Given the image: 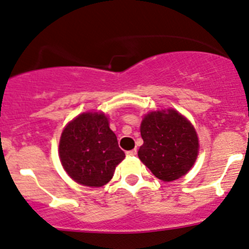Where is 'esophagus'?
I'll use <instances>...</instances> for the list:
<instances>
[{"label": "esophagus", "mask_w": 249, "mask_h": 249, "mask_svg": "<svg viewBox=\"0 0 249 249\" xmlns=\"http://www.w3.org/2000/svg\"><path fill=\"white\" fill-rule=\"evenodd\" d=\"M136 154H137V150H136V149H132V150L126 151L127 156H136Z\"/></svg>", "instance_id": "34e87169"}]
</instances>
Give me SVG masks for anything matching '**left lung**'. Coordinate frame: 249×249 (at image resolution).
Here are the masks:
<instances>
[{
  "mask_svg": "<svg viewBox=\"0 0 249 249\" xmlns=\"http://www.w3.org/2000/svg\"><path fill=\"white\" fill-rule=\"evenodd\" d=\"M143 145L138 158L162 181H173L190 171L198 155L195 127L174 109L150 112L141 125Z\"/></svg>",
  "mask_w": 249,
  "mask_h": 249,
  "instance_id": "left-lung-1",
  "label": "left lung"
}]
</instances>
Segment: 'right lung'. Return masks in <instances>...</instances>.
Instances as JSON below:
<instances>
[{"instance_id":"1","label":"right lung","mask_w":249,"mask_h":249,"mask_svg":"<svg viewBox=\"0 0 249 249\" xmlns=\"http://www.w3.org/2000/svg\"><path fill=\"white\" fill-rule=\"evenodd\" d=\"M59 158L65 172L81 185L100 187L125 158L104 113H83L63 130Z\"/></svg>"}]
</instances>
